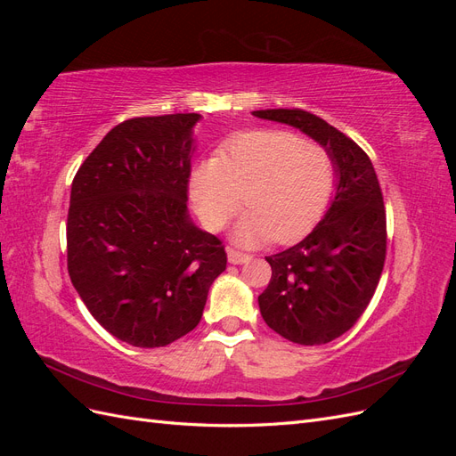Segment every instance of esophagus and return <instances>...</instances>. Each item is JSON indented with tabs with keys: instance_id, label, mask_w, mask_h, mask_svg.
I'll use <instances>...</instances> for the list:
<instances>
[{
	"instance_id": "34e87169",
	"label": "esophagus",
	"mask_w": 456,
	"mask_h": 456,
	"mask_svg": "<svg viewBox=\"0 0 456 456\" xmlns=\"http://www.w3.org/2000/svg\"><path fill=\"white\" fill-rule=\"evenodd\" d=\"M228 260L232 262V265H243V262L251 260V255L243 253L240 249H233V247H228Z\"/></svg>"
}]
</instances>
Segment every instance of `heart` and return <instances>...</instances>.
Returning a JSON list of instances; mask_svg holds the SVG:
<instances>
[{
  "label": "heart",
  "instance_id": "obj_1",
  "mask_svg": "<svg viewBox=\"0 0 456 456\" xmlns=\"http://www.w3.org/2000/svg\"><path fill=\"white\" fill-rule=\"evenodd\" d=\"M337 188V161L330 151L287 129L233 134L218 158L200 161L190 178L198 215L220 230L245 196L249 213L240 223L241 243L273 240L291 243L320 223Z\"/></svg>",
  "mask_w": 456,
  "mask_h": 456
}]
</instances>
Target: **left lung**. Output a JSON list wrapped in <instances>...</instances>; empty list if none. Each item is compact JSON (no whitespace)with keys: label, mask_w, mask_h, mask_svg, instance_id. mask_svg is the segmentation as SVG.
I'll list each match as a JSON object with an SVG mask.
<instances>
[{"label":"left lung","mask_w":456,"mask_h":456,"mask_svg":"<svg viewBox=\"0 0 456 456\" xmlns=\"http://www.w3.org/2000/svg\"><path fill=\"white\" fill-rule=\"evenodd\" d=\"M325 146L337 161V194L308 236L266 256L272 278L258 297L262 320L302 346L327 344L360 320L386 258V209L375 167L350 136L300 108L256 110Z\"/></svg>","instance_id":"1"}]
</instances>
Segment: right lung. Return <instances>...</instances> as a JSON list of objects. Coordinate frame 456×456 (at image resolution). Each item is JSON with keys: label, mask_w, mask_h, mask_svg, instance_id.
I'll list each match as a JSON object with an SVG mask.
<instances>
[{"label": "right lung", "mask_w": 456, "mask_h": 456, "mask_svg": "<svg viewBox=\"0 0 456 456\" xmlns=\"http://www.w3.org/2000/svg\"><path fill=\"white\" fill-rule=\"evenodd\" d=\"M200 114L121 121L77 169L66 220L68 273L108 333L139 348L194 329L224 245L186 213Z\"/></svg>", "instance_id": "right-lung-1"}]
</instances>
